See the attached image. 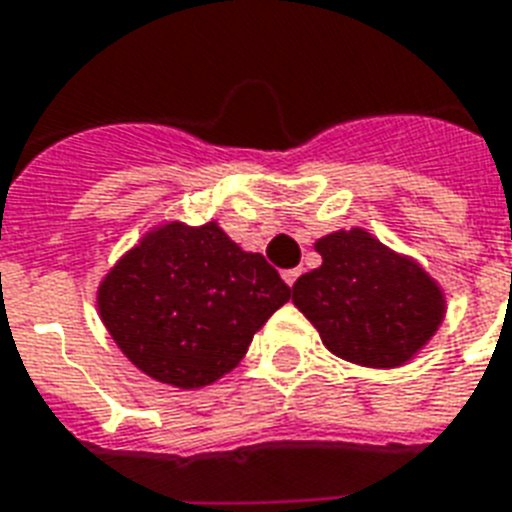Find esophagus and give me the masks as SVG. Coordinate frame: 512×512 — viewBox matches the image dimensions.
Returning a JSON list of instances; mask_svg holds the SVG:
<instances>
[{"label":"esophagus","instance_id":"34e87169","mask_svg":"<svg viewBox=\"0 0 512 512\" xmlns=\"http://www.w3.org/2000/svg\"><path fill=\"white\" fill-rule=\"evenodd\" d=\"M300 273H303L300 268H289V271H284L281 276H284V281H287L289 287H295V281L300 279Z\"/></svg>","mask_w":512,"mask_h":512}]
</instances>
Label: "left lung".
<instances>
[{
  "label": "left lung",
  "instance_id": "left-lung-1",
  "mask_svg": "<svg viewBox=\"0 0 512 512\" xmlns=\"http://www.w3.org/2000/svg\"><path fill=\"white\" fill-rule=\"evenodd\" d=\"M321 268L303 273L292 303L335 356L364 366H398L444 319L441 289L420 265L398 257L361 228L316 241Z\"/></svg>",
  "mask_w": 512,
  "mask_h": 512
}]
</instances>
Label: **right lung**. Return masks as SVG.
Instances as JSON below:
<instances>
[{"label":"right lung","instance_id":"1","mask_svg":"<svg viewBox=\"0 0 512 512\" xmlns=\"http://www.w3.org/2000/svg\"><path fill=\"white\" fill-rule=\"evenodd\" d=\"M292 297L279 271L217 223H170L116 263L98 292L103 324L148 377L201 388L231 372Z\"/></svg>","mask_w":512,"mask_h":512}]
</instances>
